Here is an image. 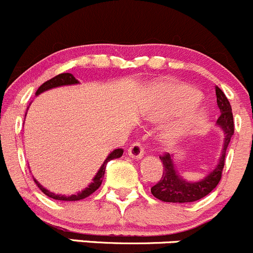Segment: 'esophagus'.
Masks as SVG:
<instances>
[{"label": "esophagus", "mask_w": 253, "mask_h": 253, "mask_svg": "<svg viewBox=\"0 0 253 253\" xmlns=\"http://www.w3.org/2000/svg\"><path fill=\"white\" fill-rule=\"evenodd\" d=\"M127 154H129V156L131 157V159H141L142 156H144V149H142L141 144L137 141L132 142L131 146L129 147V150H127Z\"/></svg>", "instance_id": "esophagus-1"}]
</instances>
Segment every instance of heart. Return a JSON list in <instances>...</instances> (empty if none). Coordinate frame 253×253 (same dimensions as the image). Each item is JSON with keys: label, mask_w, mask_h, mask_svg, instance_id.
<instances>
[{"label": "heart", "mask_w": 253, "mask_h": 253, "mask_svg": "<svg viewBox=\"0 0 253 253\" xmlns=\"http://www.w3.org/2000/svg\"><path fill=\"white\" fill-rule=\"evenodd\" d=\"M202 101L201 92L196 88L178 84H161L152 87L146 104V117L151 121H160L171 114L181 113L194 108ZM199 123L198 117H186L166 127L164 139L167 142H176L191 131Z\"/></svg>", "instance_id": "heart-1"}]
</instances>
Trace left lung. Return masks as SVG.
I'll list each match as a JSON object with an SVG mask.
<instances>
[{
    "label": "left lung",
    "mask_w": 253,
    "mask_h": 253,
    "mask_svg": "<svg viewBox=\"0 0 253 253\" xmlns=\"http://www.w3.org/2000/svg\"><path fill=\"white\" fill-rule=\"evenodd\" d=\"M215 93H216L217 107L221 112L216 123L217 126H221V129L225 132L224 149H222L219 165L206 178L192 183V182L184 181L177 174V172L174 171L171 155L169 152H164L160 156L162 167H164L162 177L155 186L151 187L152 196L156 197L160 201L169 202V203H189V202L199 201V199L208 196L221 179L222 169H224L225 166L226 150L230 144V140H231V136L234 135V117H232L230 102L224 94V92L219 87H215Z\"/></svg>",
    "instance_id": "obj_1"
}]
</instances>
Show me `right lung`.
<instances>
[{"label":"right lung","instance_id":"obj_1","mask_svg":"<svg viewBox=\"0 0 253 253\" xmlns=\"http://www.w3.org/2000/svg\"><path fill=\"white\" fill-rule=\"evenodd\" d=\"M79 84V81H77L76 79H75L74 76H72L71 74H69V72H66V74H60V75H56L55 77H52V79L47 80L46 82H44V84H42L41 87L38 88V91H37V96H38L39 93H42V92L46 91V89H50V88H54V87H59V86H65V84ZM122 155H123V150L122 149H116L113 152H111V154L108 155V157L106 159V161L103 162V165L101 166V169H99V171L97 172V174L94 176L93 181H92V183L89 184L88 187H87L86 189H84V191L81 192V193H77V194H72V196H57V194H54L51 193V192H49L47 189H45L44 187L42 186L41 183H39L37 179H34V182L37 183V186L39 187V189L42 192V193L45 194V196L50 197V198L52 199H57V201H81V199H84L87 198V197L91 196L93 192H96L97 189L101 187L102 184V179H103L104 177V172H106V165L107 162L111 161V160H114V159H118V157H121Z\"/></svg>","mask_w":253,"mask_h":253}]
</instances>
